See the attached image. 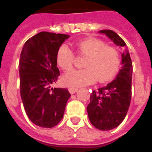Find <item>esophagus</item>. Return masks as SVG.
<instances>
[{"label": "esophagus", "mask_w": 152, "mask_h": 152, "mask_svg": "<svg viewBox=\"0 0 152 152\" xmlns=\"http://www.w3.org/2000/svg\"><path fill=\"white\" fill-rule=\"evenodd\" d=\"M68 90H69V92L71 94H75V93L78 91V89H76V88H69Z\"/></svg>", "instance_id": "obj_1"}]
</instances>
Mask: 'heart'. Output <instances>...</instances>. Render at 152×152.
I'll return each instance as SVG.
<instances>
[{
	"label": "heart",
	"instance_id": "heart-1",
	"mask_svg": "<svg viewBox=\"0 0 152 152\" xmlns=\"http://www.w3.org/2000/svg\"><path fill=\"white\" fill-rule=\"evenodd\" d=\"M77 53L87 57L84 63L85 69L73 70L62 77L63 84L72 88L89 86L99 80L100 83L107 82L117 74L121 59L118 51L99 39L88 38L74 44ZM75 55L66 45L59 47L57 52L58 66L64 71L72 67Z\"/></svg>",
	"mask_w": 152,
	"mask_h": 152
}]
</instances>
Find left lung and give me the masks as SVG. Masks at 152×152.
<instances>
[{
    "label": "left lung",
    "instance_id": "obj_1",
    "mask_svg": "<svg viewBox=\"0 0 152 152\" xmlns=\"http://www.w3.org/2000/svg\"><path fill=\"white\" fill-rule=\"evenodd\" d=\"M118 46L123 49L122 62L119 73L107 86L93 91L87 112L91 124L100 130H111L124 121L130 105L132 95L133 65L126 44L115 31L101 30Z\"/></svg>",
    "mask_w": 152,
    "mask_h": 152
}]
</instances>
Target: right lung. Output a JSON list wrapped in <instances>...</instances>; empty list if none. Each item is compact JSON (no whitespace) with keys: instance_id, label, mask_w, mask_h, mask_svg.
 I'll list each match as a JSON object with an SVG mask.
<instances>
[{"instance_id":"right-lung-1","label":"right lung","mask_w":152,"mask_h":152,"mask_svg":"<svg viewBox=\"0 0 152 152\" xmlns=\"http://www.w3.org/2000/svg\"><path fill=\"white\" fill-rule=\"evenodd\" d=\"M69 37L41 31L28 39L22 50L21 99L28 118L40 127L52 128L58 124L71 97L66 89L50 87L60 74L57 67V52Z\"/></svg>"}]
</instances>
